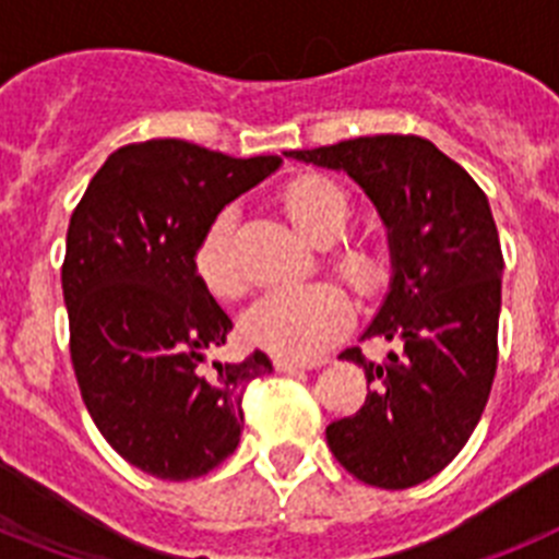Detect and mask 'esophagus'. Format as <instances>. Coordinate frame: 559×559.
Instances as JSON below:
<instances>
[{
  "label": "esophagus",
  "mask_w": 559,
  "mask_h": 559,
  "mask_svg": "<svg viewBox=\"0 0 559 559\" xmlns=\"http://www.w3.org/2000/svg\"><path fill=\"white\" fill-rule=\"evenodd\" d=\"M324 360H290V358H274L276 372H302V369L322 367Z\"/></svg>",
  "instance_id": "esophagus-1"
}]
</instances>
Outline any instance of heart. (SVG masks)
<instances>
[{
  "label": "heart",
  "mask_w": 559,
  "mask_h": 559,
  "mask_svg": "<svg viewBox=\"0 0 559 559\" xmlns=\"http://www.w3.org/2000/svg\"><path fill=\"white\" fill-rule=\"evenodd\" d=\"M280 204L296 229L316 243H330V263L360 296H374L389 280L386 251L369 237L344 235L353 218L349 192L324 176H299L280 192ZM235 212L221 210L195 246V274L210 294L231 299L246 288L243 269L231 251ZM353 324V305L333 283L280 285L265 290L243 316V338L251 347L290 360H313L328 353Z\"/></svg>",
  "instance_id": "obj_1"
}]
</instances>
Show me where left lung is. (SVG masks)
Returning <instances> with one entry per match:
<instances>
[{
    "label": "left lung",
    "instance_id": "8db88e82",
    "mask_svg": "<svg viewBox=\"0 0 559 559\" xmlns=\"http://www.w3.org/2000/svg\"><path fill=\"white\" fill-rule=\"evenodd\" d=\"M285 156L347 173L389 235V294L364 338L394 349L380 364L358 347L338 355L364 367L369 394L330 423V451L372 487L428 481L471 439L496 378L503 257L487 195L423 136L380 133Z\"/></svg>",
    "mask_w": 559,
    "mask_h": 559
}]
</instances>
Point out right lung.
<instances>
[{"label":"right lung","instance_id":"1","mask_svg":"<svg viewBox=\"0 0 559 559\" xmlns=\"http://www.w3.org/2000/svg\"><path fill=\"white\" fill-rule=\"evenodd\" d=\"M280 165L140 142L108 156L72 212L61 285L78 386L108 445L151 476L218 467L240 442L246 386L274 372L260 349L206 364L231 319L192 260L210 221Z\"/></svg>","mask_w":559,"mask_h":559}]
</instances>
